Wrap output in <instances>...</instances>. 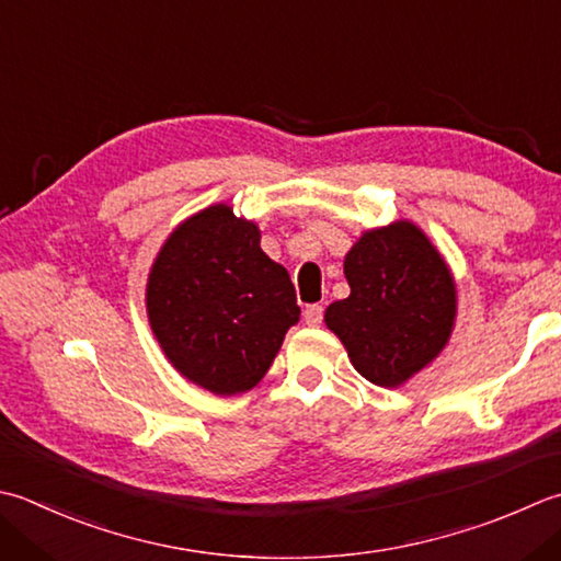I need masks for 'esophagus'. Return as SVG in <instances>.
<instances>
[{"label": "esophagus", "instance_id": "obj_1", "mask_svg": "<svg viewBox=\"0 0 561 561\" xmlns=\"http://www.w3.org/2000/svg\"><path fill=\"white\" fill-rule=\"evenodd\" d=\"M304 318H306V323H309V325H321L323 323V306L321 304L306 306Z\"/></svg>", "mask_w": 561, "mask_h": 561}]
</instances>
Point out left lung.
Segmentation results:
<instances>
[{
  "label": "left lung",
  "instance_id": "obj_1",
  "mask_svg": "<svg viewBox=\"0 0 561 561\" xmlns=\"http://www.w3.org/2000/svg\"><path fill=\"white\" fill-rule=\"evenodd\" d=\"M350 296L325 309L350 362L377 387H399L445 347L455 282L421 228L409 221L362 236L345 257Z\"/></svg>",
  "mask_w": 561,
  "mask_h": 561
}]
</instances>
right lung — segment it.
Wrapping results in <instances>:
<instances>
[{
  "label": "right lung",
  "mask_w": 561,
  "mask_h": 561,
  "mask_svg": "<svg viewBox=\"0 0 561 561\" xmlns=\"http://www.w3.org/2000/svg\"><path fill=\"white\" fill-rule=\"evenodd\" d=\"M146 299L164 355L218 397L255 387L301 313L289 272L262 252L257 226L226 204L168 238Z\"/></svg>",
  "instance_id": "add662e5"
}]
</instances>
